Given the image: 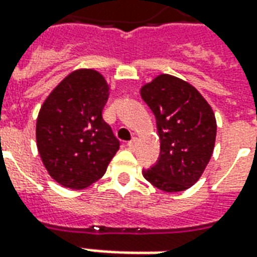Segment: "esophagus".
<instances>
[{
    "label": "esophagus",
    "instance_id": "obj_1",
    "mask_svg": "<svg viewBox=\"0 0 257 257\" xmlns=\"http://www.w3.org/2000/svg\"><path fill=\"white\" fill-rule=\"evenodd\" d=\"M138 143H139V139L138 138H134V139L131 140L128 143V147L131 149V150H135L136 149V146H138Z\"/></svg>",
    "mask_w": 257,
    "mask_h": 257
}]
</instances>
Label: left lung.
Masks as SVG:
<instances>
[{
	"mask_svg": "<svg viewBox=\"0 0 257 257\" xmlns=\"http://www.w3.org/2000/svg\"><path fill=\"white\" fill-rule=\"evenodd\" d=\"M156 117L160 158L143 176L165 193L190 189L202 176L216 140L215 112L187 81L160 74L140 88Z\"/></svg>",
	"mask_w": 257,
	"mask_h": 257,
	"instance_id": "8db88e82",
	"label": "left lung"
}]
</instances>
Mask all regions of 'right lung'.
I'll use <instances>...</instances> for the list:
<instances>
[{
    "instance_id": "add662e5",
    "label": "right lung",
    "mask_w": 257,
    "mask_h": 257,
    "mask_svg": "<svg viewBox=\"0 0 257 257\" xmlns=\"http://www.w3.org/2000/svg\"><path fill=\"white\" fill-rule=\"evenodd\" d=\"M110 95L93 68L66 75L42 103L36 125L37 149L49 176L71 190L88 187L106 173L119 142L101 111Z\"/></svg>"
}]
</instances>
